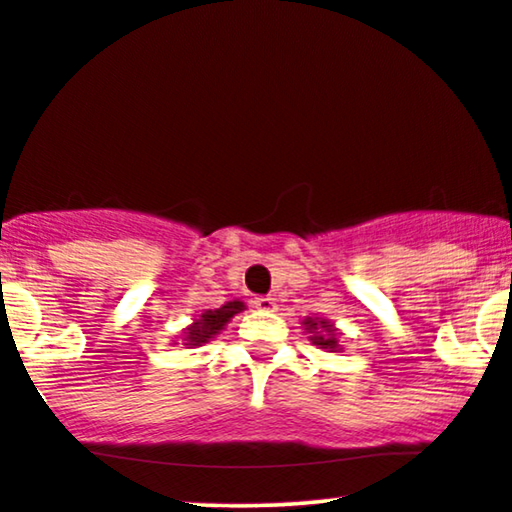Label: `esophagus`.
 Wrapping results in <instances>:
<instances>
[{"label": "esophagus", "mask_w": 512, "mask_h": 512, "mask_svg": "<svg viewBox=\"0 0 512 512\" xmlns=\"http://www.w3.org/2000/svg\"><path fill=\"white\" fill-rule=\"evenodd\" d=\"M252 304H255V309H257V311H274V309H276L274 297H269V295H260V297H255V299H252Z\"/></svg>", "instance_id": "esophagus-1"}]
</instances>
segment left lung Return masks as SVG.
Masks as SVG:
<instances>
[{
  "label": "left lung",
  "mask_w": 512,
  "mask_h": 512,
  "mask_svg": "<svg viewBox=\"0 0 512 512\" xmlns=\"http://www.w3.org/2000/svg\"><path fill=\"white\" fill-rule=\"evenodd\" d=\"M306 330H313V337L311 342L318 346V349H330L335 351L337 349V337H335V330H332V325H327L325 320H306Z\"/></svg>",
  "instance_id": "obj_1"
}]
</instances>
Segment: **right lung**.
I'll return each mask as SVG.
<instances>
[{
  "label": "right lung",
  "mask_w": 512,
  "mask_h": 512,
  "mask_svg": "<svg viewBox=\"0 0 512 512\" xmlns=\"http://www.w3.org/2000/svg\"><path fill=\"white\" fill-rule=\"evenodd\" d=\"M238 311H243V302H227L224 306H220V309L201 313V318L196 320L192 327H187L185 332L187 349H194V346H203L206 342H210V339H213Z\"/></svg>",
  "instance_id": "obj_1"
}]
</instances>
